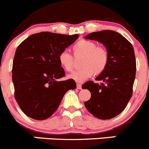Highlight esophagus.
Wrapping results in <instances>:
<instances>
[{
	"mask_svg": "<svg viewBox=\"0 0 149 149\" xmlns=\"http://www.w3.org/2000/svg\"><path fill=\"white\" fill-rule=\"evenodd\" d=\"M77 88L79 89H81L82 88V85L81 84H77Z\"/></svg>",
	"mask_w": 149,
	"mask_h": 149,
	"instance_id": "1",
	"label": "esophagus"
}]
</instances>
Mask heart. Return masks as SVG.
<instances>
[{
  "label": "heart",
  "mask_w": 149,
  "mask_h": 149,
  "mask_svg": "<svg viewBox=\"0 0 149 149\" xmlns=\"http://www.w3.org/2000/svg\"><path fill=\"white\" fill-rule=\"evenodd\" d=\"M76 57H82L81 61V68L70 74L69 78L76 81L83 82L95 73H102L109 63V53L104 47L98 46L94 42L87 40H81L73 46ZM59 62L63 69L71 72L74 68V58L68 51L60 52Z\"/></svg>",
  "instance_id": "b5f03b06"
}]
</instances>
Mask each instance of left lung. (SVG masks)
<instances>
[{
	"instance_id": "8db88e82",
	"label": "left lung",
	"mask_w": 149,
	"mask_h": 149,
	"mask_svg": "<svg viewBox=\"0 0 149 149\" xmlns=\"http://www.w3.org/2000/svg\"><path fill=\"white\" fill-rule=\"evenodd\" d=\"M85 38L97 40L106 47L109 63L96 79L103 83L88 81L83 85L91 95L84 105L96 118L111 119L124 110L133 95L136 71L134 49L127 39L112 30L90 33Z\"/></svg>"
}]
</instances>
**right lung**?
Masks as SVG:
<instances>
[{
    "label": "right lung",
    "instance_id": "add662e5",
    "mask_svg": "<svg viewBox=\"0 0 149 149\" xmlns=\"http://www.w3.org/2000/svg\"><path fill=\"white\" fill-rule=\"evenodd\" d=\"M78 37L79 34L42 31L29 36L18 46L12 67L14 97L28 117L37 120L49 118L65 93L76 88L73 79L60 80L65 73L58 56Z\"/></svg>",
    "mask_w": 149,
    "mask_h": 149
}]
</instances>
